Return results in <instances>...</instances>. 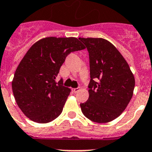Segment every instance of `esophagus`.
Returning a JSON list of instances; mask_svg holds the SVG:
<instances>
[{
  "instance_id": "34e87169",
  "label": "esophagus",
  "mask_w": 152,
  "mask_h": 152,
  "mask_svg": "<svg viewBox=\"0 0 152 152\" xmlns=\"http://www.w3.org/2000/svg\"><path fill=\"white\" fill-rule=\"evenodd\" d=\"M80 87H78V88H73V89H72V91L74 92V93H76V92H78L80 91Z\"/></svg>"
}]
</instances>
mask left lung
<instances>
[{
	"label": "left lung",
	"mask_w": 152,
	"mask_h": 152,
	"mask_svg": "<svg viewBox=\"0 0 152 152\" xmlns=\"http://www.w3.org/2000/svg\"><path fill=\"white\" fill-rule=\"evenodd\" d=\"M89 52V99L80 104L84 115L106 123L122 114L131 100L134 78L122 54L102 38H79Z\"/></svg>",
	"instance_id": "1"
}]
</instances>
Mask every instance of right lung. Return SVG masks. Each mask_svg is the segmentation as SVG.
I'll list each match as a JSON object with an SVG mask.
<instances>
[{
    "instance_id": "right-lung-1",
    "label": "right lung",
    "mask_w": 152,
    "mask_h": 152,
    "mask_svg": "<svg viewBox=\"0 0 152 152\" xmlns=\"http://www.w3.org/2000/svg\"><path fill=\"white\" fill-rule=\"evenodd\" d=\"M85 49L75 37H47L29 49L16 69L12 90L23 114L37 123L50 122L61 114L70 89L56 78L71 52Z\"/></svg>"
}]
</instances>
